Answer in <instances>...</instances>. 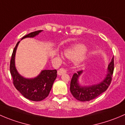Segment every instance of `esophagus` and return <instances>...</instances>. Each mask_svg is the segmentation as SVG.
<instances>
[{
  "label": "esophagus",
  "mask_w": 125,
  "mask_h": 125,
  "mask_svg": "<svg viewBox=\"0 0 125 125\" xmlns=\"http://www.w3.org/2000/svg\"><path fill=\"white\" fill-rule=\"evenodd\" d=\"M66 73V70L64 68H60L58 70L57 74L59 76H61V75L63 74Z\"/></svg>",
  "instance_id": "1"
}]
</instances>
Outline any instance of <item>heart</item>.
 <instances>
[{"label": "heart", "instance_id": "heart-1", "mask_svg": "<svg viewBox=\"0 0 125 125\" xmlns=\"http://www.w3.org/2000/svg\"><path fill=\"white\" fill-rule=\"evenodd\" d=\"M87 49L85 46L82 44H77L66 49L65 55L70 59H77V63L80 64L85 60V57L83 55L87 52Z\"/></svg>", "mask_w": 125, "mask_h": 125}]
</instances>
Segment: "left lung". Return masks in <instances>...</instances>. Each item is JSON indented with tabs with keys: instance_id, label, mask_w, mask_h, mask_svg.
Returning <instances> with one entry per match:
<instances>
[{
	"instance_id": "obj_1",
	"label": "left lung",
	"mask_w": 125,
	"mask_h": 125,
	"mask_svg": "<svg viewBox=\"0 0 125 125\" xmlns=\"http://www.w3.org/2000/svg\"><path fill=\"white\" fill-rule=\"evenodd\" d=\"M114 69V63L113 57L108 65L107 74L104 79L100 83L88 86H82L80 84L79 79L83 71H77V73L73 74L70 83V92L73 96L80 101H88L96 98L104 92L111 84Z\"/></svg>"
}]
</instances>
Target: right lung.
I'll use <instances>...</instances> for the list:
<instances>
[{
	"label": "right lung",
	"mask_w": 125,
	"mask_h": 125,
	"mask_svg": "<svg viewBox=\"0 0 125 125\" xmlns=\"http://www.w3.org/2000/svg\"><path fill=\"white\" fill-rule=\"evenodd\" d=\"M42 31L43 30H38L31 32L23 37L21 40L25 38H33ZM19 42L17 43L14 48L10 60V70L13 77V84L25 98L33 101H42L49 95L57 77V70H42L40 73L34 78H25L22 76L18 72L15 66L16 52Z\"/></svg>",
	"instance_id": "obj_1"
}]
</instances>
